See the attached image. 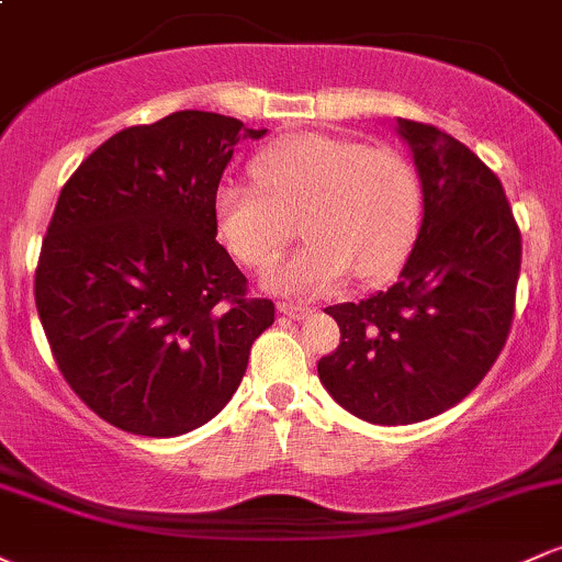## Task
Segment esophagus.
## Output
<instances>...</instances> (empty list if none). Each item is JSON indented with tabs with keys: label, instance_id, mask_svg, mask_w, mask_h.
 <instances>
[{
	"label": "esophagus",
	"instance_id": "obj_1",
	"mask_svg": "<svg viewBox=\"0 0 562 562\" xmlns=\"http://www.w3.org/2000/svg\"><path fill=\"white\" fill-rule=\"evenodd\" d=\"M280 314H285L290 319H303L314 312V306H306V303H293V301H282L277 303Z\"/></svg>",
	"mask_w": 562,
	"mask_h": 562
}]
</instances>
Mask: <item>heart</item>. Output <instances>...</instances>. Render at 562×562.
<instances>
[{
	"mask_svg": "<svg viewBox=\"0 0 562 562\" xmlns=\"http://www.w3.org/2000/svg\"><path fill=\"white\" fill-rule=\"evenodd\" d=\"M259 187L218 184L214 224L224 248L250 269H267L293 240L306 243L267 274V288L317 295L344 282L391 274L423 222V179L402 153L333 134H295L263 147L250 164Z\"/></svg>",
	"mask_w": 562,
	"mask_h": 562,
	"instance_id": "heart-1",
	"label": "heart"
}]
</instances>
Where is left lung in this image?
I'll return each mask as SVG.
<instances>
[{
  "mask_svg": "<svg viewBox=\"0 0 562 562\" xmlns=\"http://www.w3.org/2000/svg\"><path fill=\"white\" fill-rule=\"evenodd\" d=\"M423 179V224L383 293L325 312L340 346L319 380L359 420L409 425L468 396L507 344L520 229L499 177L451 134L396 119Z\"/></svg>",
  "mask_w": 562,
  "mask_h": 562,
  "instance_id": "8db88e82",
  "label": "left lung"
}]
</instances>
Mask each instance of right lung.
I'll list each match as a JSON object with an SVG mask.
<instances>
[{
	"instance_id": "right-lung-1",
	"label": "right lung",
	"mask_w": 562,
	"mask_h": 562,
	"mask_svg": "<svg viewBox=\"0 0 562 562\" xmlns=\"http://www.w3.org/2000/svg\"><path fill=\"white\" fill-rule=\"evenodd\" d=\"M263 134L179 111L113 134L63 184L36 312L66 383L126 434L182 436L216 417L272 327L274 303L250 299L214 224L235 145Z\"/></svg>"
}]
</instances>
